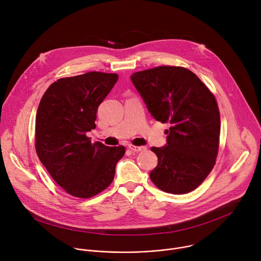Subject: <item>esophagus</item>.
<instances>
[{"label":"esophagus","instance_id":"esophagus-1","mask_svg":"<svg viewBox=\"0 0 261 261\" xmlns=\"http://www.w3.org/2000/svg\"><path fill=\"white\" fill-rule=\"evenodd\" d=\"M129 148L134 153H138V152H142V151L146 150V147H144V146H136L133 144H129Z\"/></svg>","mask_w":261,"mask_h":261}]
</instances>
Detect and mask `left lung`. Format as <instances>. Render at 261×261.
Listing matches in <instances>:
<instances>
[{
    "mask_svg": "<svg viewBox=\"0 0 261 261\" xmlns=\"http://www.w3.org/2000/svg\"><path fill=\"white\" fill-rule=\"evenodd\" d=\"M131 81L151 115L166 130V146L151 150L158 165L150 177L160 190L186 194L214 168L219 151L220 111L214 94L187 68L159 66L133 73Z\"/></svg>",
    "mask_w": 261,
    "mask_h": 261,
    "instance_id": "8db88e82",
    "label": "left lung"
}]
</instances>
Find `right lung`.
<instances>
[{"label":"right lung","mask_w":261,"mask_h":261,"mask_svg":"<svg viewBox=\"0 0 261 261\" xmlns=\"http://www.w3.org/2000/svg\"><path fill=\"white\" fill-rule=\"evenodd\" d=\"M116 73L98 71L60 79L49 86L36 115L35 148L54 180L70 195L91 198L114 180L124 145L92 142L100 103L118 82Z\"/></svg>","instance_id":"1"}]
</instances>
